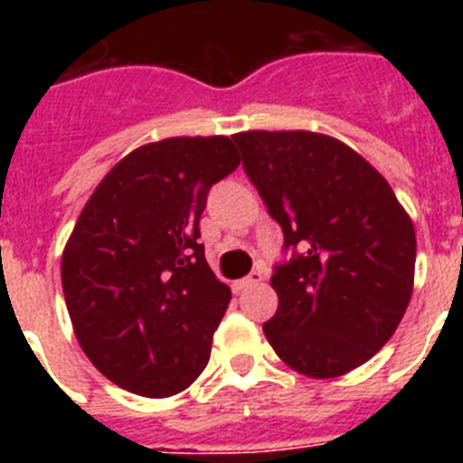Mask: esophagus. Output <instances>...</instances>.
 <instances>
[{"label":"esophagus","mask_w":463,"mask_h":463,"mask_svg":"<svg viewBox=\"0 0 463 463\" xmlns=\"http://www.w3.org/2000/svg\"><path fill=\"white\" fill-rule=\"evenodd\" d=\"M261 280H264V273L252 271L248 278H241V280H236L234 288H236V292H243V289H250V288H255V285H260Z\"/></svg>","instance_id":"esophagus-1"}]
</instances>
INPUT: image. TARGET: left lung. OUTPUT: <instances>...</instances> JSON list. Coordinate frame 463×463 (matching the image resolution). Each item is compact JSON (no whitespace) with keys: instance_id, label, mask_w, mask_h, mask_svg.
<instances>
[{"instance_id":"1","label":"left lung","mask_w":463,"mask_h":463,"mask_svg":"<svg viewBox=\"0 0 463 463\" xmlns=\"http://www.w3.org/2000/svg\"><path fill=\"white\" fill-rule=\"evenodd\" d=\"M243 169L282 227L292 260L273 269L264 334L308 378L369 362L399 326L415 280V227L359 153L326 134L241 132Z\"/></svg>"}]
</instances>
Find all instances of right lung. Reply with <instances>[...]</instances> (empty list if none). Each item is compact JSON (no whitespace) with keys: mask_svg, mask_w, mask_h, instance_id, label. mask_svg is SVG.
Segmentation results:
<instances>
[{"mask_svg":"<svg viewBox=\"0 0 463 463\" xmlns=\"http://www.w3.org/2000/svg\"><path fill=\"white\" fill-rule=\"evenodd\" d=\"M241 165L229 137H175L122 157L62 252L73 334L110 383L148 399L187 390L211 359L232 292L208 267L199 218Z\"/></svg>","mask_w":463,"mask_h":463,"instance_id":"obj_1","label":"right lung"}]
</instances>
